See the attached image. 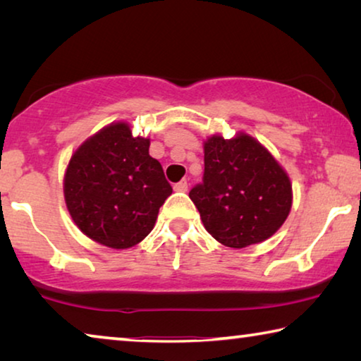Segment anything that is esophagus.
<instances>
[{
  "instance_id": "obj_1",
  "label": "esophagus",
  "mask_w": 361,
  "mask_h": 361,
  "mask_svg": "<svg viewBox=\"0 0 361 361\" xmlns=\"http://www.w3.org/2000/svg\"><path fill=\"white\" fill-rule=\"evenodd\" d=\"M173 189L176 192H186L188 191V181L186 180H181L180 183H176L173 186Z\"/></svg>"
}]
</instances>
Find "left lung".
Listing matches in <instances>:
<instances>
[{"mask_svg":"<svg viewBox=\"0 0 361 361\" xmlns=\"http://www.w3.org/2000/svg\"><path fill=\"white\" fill-rule=\"evenodd\" d=\"M204 183L191 189L207 232L229 248L261 243L282 228L293 205L286 170L264 145L237 132L204 140Z\"/></svg>","mask_w":361,"mask_h":361,"instance_id":"left-lung-1","label":"left lung"}]
</instances>
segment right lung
<instances>
[{
    "label": "right lung",
    "mask_w": 361,
    "mask_h": 361,
    "mask_svg": "<svg viewBox=\"0 0 361 361\" xmlns=\"http://www.w3.org/2000/svg\"><path fill=\"white\" fill-rule=\"evenodd\" d=\"M149 143L133 135L129 122L116 121L73 151L63 175L66 209L78 229L100 245L126 250L142 242L172 194Z\"/></svg>",
    "instance_id": "1"
}]
</instances>
